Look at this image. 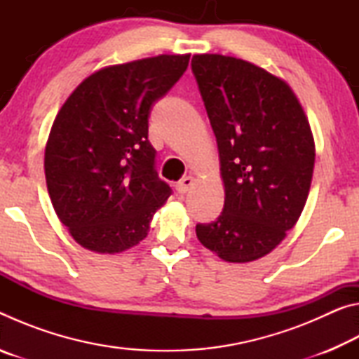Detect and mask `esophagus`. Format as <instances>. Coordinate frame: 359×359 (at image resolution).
I'll list each match as a JSON object with an SVG mask.
<instances>
[{"label": "esophagus", "mask_w": 359, "mask_h": 359, "mask_svg": "<svg viewBox=\"0 0 359 359\" xmlns=\"http://www.w3.org/2000/svg\"><path fill=\"white\" fill-rule=\"evenodd\" d=\"M193 185H194V179L191 177V175H187V177H184L180 182H177V185H175V190L184 194V193L190 190Z\"/></svg>", "instance_id": "1"}]
</instances>
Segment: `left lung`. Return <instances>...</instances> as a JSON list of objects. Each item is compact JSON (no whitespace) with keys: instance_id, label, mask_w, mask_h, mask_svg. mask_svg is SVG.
Returning <instances> with one entry per match:
<instances>
[{"instance_id":"left-lung-1","label":"left lung","mask_w":359,"mask_h":359,"mask_svg":"<svg viewBox=\"0 0 359 359\" xmlns=\"http://www.w3.org/2000/svg\"><path fill=\"white\" fill-rule=\"evenodd\" d=\"M191 71L217 137L223 212L196 224L199 242L229 263L280 244L306 205L313 174L311 125L290 85L245 60L203 53Z\"/></svg>"}]
</instances>
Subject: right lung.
<instances>
[{"mask_svg": "<svg viewBox=\"0 0 359 359\" xmlns=\"http://www.w3.org/2000/svg\"><path fill=\"white\" fill-rule=\"evenodd\" d=\"M190 55H158L88 76L57 114L46 145L47 190L77 244L96 253L137 245L171 196L158 177L149 115Z\"/></svg>", "mask_w": 359, "mask_h": 359, "instance_id": "add662e5", "label": "right lung"}]
</instances>
